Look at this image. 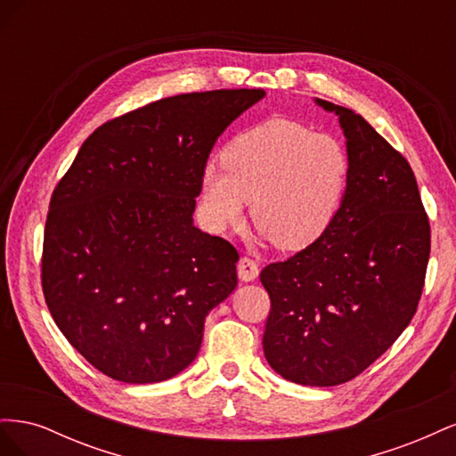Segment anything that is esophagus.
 Instances as JSON below:
<instances>
[{
	"label": "esophagus",
	"instance_id": "1",
	"mask_svg": "<svg viewBox=\"0 0 456 456\" xmlns=\"http://www.w3.org/2000/svg\"><path fill=\"white\" fill-rule=\"evenodd\" d=\"M238 275L241 281H253L258 275V262L249 258V256H241L238 262Z\"/></svg>",
	"mask_w": 456,
	"mask_h": 456
}]
</instances>
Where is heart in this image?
<instances>
[{
	"label": "heart",
	"instance_id": "1",
	"mask_svg": "<svg viewBox=\"0 0 456 456\" xmlns=\"http://www.w3.org/2000/svg\"><path fill=\"white\" fill-rule=\"evenodd\" d=\"M205 163L200 207L213 230L240 224L247 200L265 238L305 249L333 226L348 194L352 159L335 134L270 118L241 131Z\"/></svg>",
	"mask_w": 456,
	"mask_h": 456
}]
</instances>
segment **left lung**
I'll list each match as a JSON object with an SVG mask.
<instances>
[{
  "instance_id": "8db88e82",
  "label": "left lung",
  "mask_w": 456,
  "mask_h": 456,
  "mask_svg": "<svg viewBox=\"0 0 456 456\" xmlns=\"http://www.w3.org/2000/svg\"><path fill=\"white\" fill-rule=\"evenodd\" d=\"M315 102L338 116L350 186L323 238L260 272L272 302L262 348L283 379L337 386L377 362L411 323L430 223L409 161L354 110Z\"/></svg>"
}]
</instances>
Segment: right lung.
<instances>
[{"label":"right lung","instance_id":"right-lung-1","mask_svg":"<svg viewBox=\"0 0 456 456\" xmlns=\"http://www.w3.org/2000/svg\"><path fill=\"white\" fill-rule=\"evenodd\" d=\"M265 94H176L110 119L54 188L45 302L106 377L150 384L178 375L196 360L207 314L236 289L238 251L191 215L216 139Z\"/></svg>","mask_w":456,"mask_h":456}]
</instances>
